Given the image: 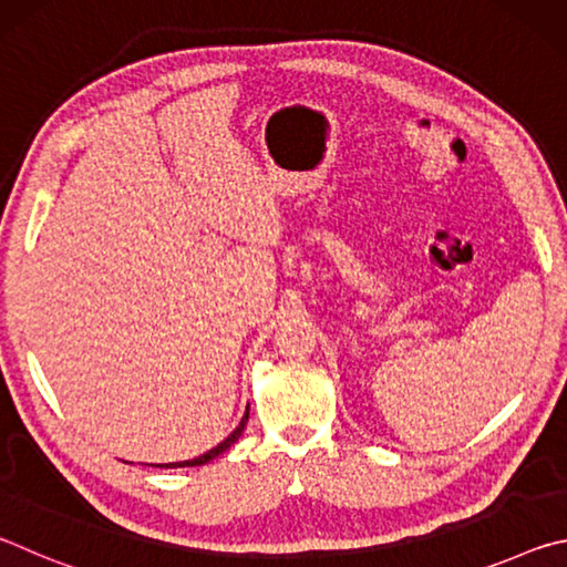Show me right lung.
I'll use <instances>...</instances> for the list:
<instances>
[{"label": "right lung", "mask_w": 567, "mask_h": 567, "mask_svg": "<svg viewBox=\"0 0 567 567\" xmlns=\"http://www.w3.org/2000/svg\"><path fill=\"white\" fill-rule=\"evenodd\" d=\"M247 417H249V405H247L243 420H239V425L233 430V433H229V435H227V437L223 440V443H219L217 447L207 450L205 455H199V457H195V460H182V463H162V465H157V467H195V465H205V463H209V460H215L219 453H225L227 447H233V445L237 443L239 435H243L245 425H247Z\"/></svg>", "instance_id": "right-lung-1"}]
</instances>
